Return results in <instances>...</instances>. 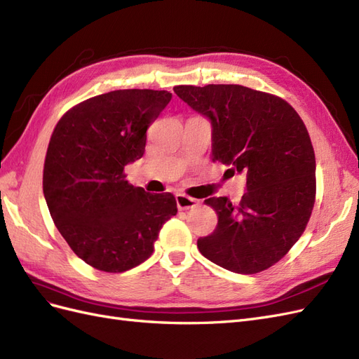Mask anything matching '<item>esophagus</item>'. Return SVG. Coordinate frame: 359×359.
<instances>
[{
	"mask_svg": "<svg viewBox=\"0 0 359 359\" xmlns=\"http://www.w3.org/2000/svg\"><path fill=\"white\" fill-rule=\"evenodd\" d=\"M175 201H177V206L180 211H184V210H190V208H194L199 202L191 198V196H187V194H177L175 196Z\"/></svg>",
	"mask_w": 359,
	"mask_h": 359,
	"instance_id": "34e87169",
	"label": "esophagus"
}]
</instances>
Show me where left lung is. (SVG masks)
<instances>
[{
  "label": "left lung",
  "mask_w": 359,
  "mask_h": 359,
  "mask_svg": "<svg viewBox=\"0 0 359 359\" xmlns=\"http://www.w3.org/2000/svg\"><path fill=\"white\" fill-rule=\"evenodd\" d=\"M173 91L212 124V161L245 172L238 203L210 198L214 232L198 240L199 252L238 274L277 264L295 244L316 201V158L298 112L278 95L243 85H177Z\"/></svg>",
  "instance_id": "obj_1"
}]
</instances>
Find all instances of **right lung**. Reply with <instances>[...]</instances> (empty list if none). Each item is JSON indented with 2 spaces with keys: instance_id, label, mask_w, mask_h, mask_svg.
Wrapping results in <instances>:
<instances>
[{
  "instance_id": "1",
  "label": "right lung",
  "mask_w": 359,
  "mask_h": 359,
  "mask_svg": "<svg viewBox=\"0 0 359 359\" xmlns=\"http://www.w3.org/2000/svg\"><path fill=\"white\" fill-rule=\"evenodd\" d=\"M170 99L169 91H111L73 106L53 128L43 193L73 253L95 269L116 274L145 262L177 214L173 194H149L124 173Z\"/></svg>"
}]
</instances>
